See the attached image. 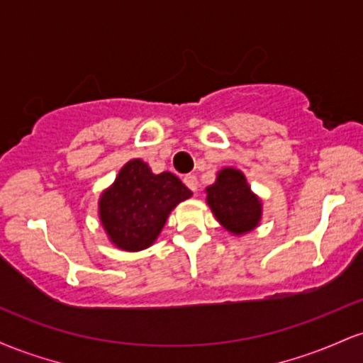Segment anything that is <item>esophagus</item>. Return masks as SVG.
<instances>
[{"label":"esophagus","mask_w":363,"mask_h":363,"mask_svg":"<svg viewBox=\"0 0 363 363\" xmlns=\"http://www.w3.org/2000/svg\"><path fill=\"white\" fill-rule=\"evenodd\" d=\"M182 181H184V184L189 187V189L193 191V193H196V191H198V177H196L194 174H187V176H184V179H182Z\"/></svg>","instance_id":"1"}]
</instances>
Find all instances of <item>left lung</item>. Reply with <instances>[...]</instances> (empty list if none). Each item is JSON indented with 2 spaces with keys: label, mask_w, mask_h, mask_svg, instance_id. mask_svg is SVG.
<instances>
[{
  "label": "left lung",
  "mask_w": 363,
  "mask_h": 363,
  "mask_svg": "<svg viewBox=\"0 0 363 363\" xmlns=\"http://www.w3.org/2000/svg\"><path fill=\"white\" fill-rule=\"evenodd\" d=\"M206 193L216 220L232 234H245L259 222L261 203L239 170L223 169Z\"/></svg>",
  "instance_id": "8db88e82"
}]
</instances>
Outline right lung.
I'll list each match as a JSON object with an SVG mask.
<instances>
[{
  "label": "right lung",
  "mask_w": 363,
  "mask_h": 363,
  "mask_svg": "<svg viewBox=\"0 0 363 363\" xmlns=\"http://www.w3.org/2000/svg\"><path fill=\"white\" fill-rule=\"evenodd\" d=\"M191 194L174 174L155 176L145 162L131 160L102 194V225L118 247L141 251L153 244L172 208Z\"/></svg>",
  "instance_id": "1"
}]
</instances>
